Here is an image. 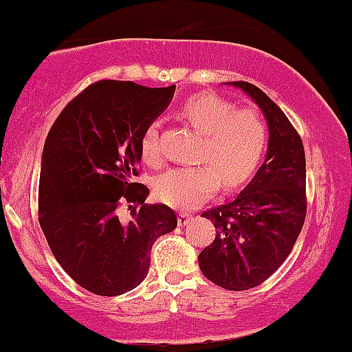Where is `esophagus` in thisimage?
I'll return each instance as SVG.
<instances>
[{"label": "esophagus", "instance_id": "esophagus-1", "mask_svg": "<svg viewBox=\"0 0 352 352\" xmlns=\"http://www.w3.org/2000/svg\"><path fill=\"white\" fill-rule=\"evenodd\" d=\"M190 220H192V214H189V213H180L179 214V225H180V227H186V225L189 223Z\"/></svg>", "mask_w": 352, "mask_h": 352}]
</instances>
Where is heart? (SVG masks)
<instances>
[{
    "instance_id": "obj_1",
    "label": "heart",
    "mask_w": 352,
    "mask_h": 352,
    "mask_svg": "<svg viewBox=\"0 0 352 352\" xmlns=\"http://www.w3.org/2000/svg\"><path fill=\"white\" fill-rule=\"evenodd\" d=\"M180 117L204 141L197 165L175 166L153 180L155 196L173 208H194L223 187H237L254 173L267 149V124L254 110H237L235 103L213 93L196 94L180 108ZM142 158L162 162L158 125L151 124L141 138Z\"/></svg>"
}]
</instances>
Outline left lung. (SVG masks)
Listing matches in <instances>:
<instances>
[{
  "label": "left lung",
  "instance_id": "obj_1",
  "mask_svg": "<svg viewBox=\"0 0 352 352\" xmlns=\"http://www.w3.org/2000/svg\"><path fill=\"white\" fill-rule=\"evenodd\" d=\"M248 94L268 125L265 162L227 204L201 217L214 225V241L199 252L204 277L228 291L263 284L294 248L306 217L302 141L284 111L249 82H227Z\"/></svg>",
  "mask_w": 352,
  "mask_h": 352
}]
</instances>
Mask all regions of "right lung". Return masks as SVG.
<instances>
[{
	"mask_svg": "<svg viewBox=\"0 0 352 352\" xmlns=\"http://www.w3.org/2000/svg\"><path fill=\"white\" fill-rule=\"evenodd\" d=\"M175 85L100 80L67 104L41 160L39 223L61 268L85 291L120 296L149 270V251L177 227L175 211L146 204L134 182L141 138L168 108ZM129 204L131 217L120 208Z\"/></svg>",
	"mask_w": 352,
	"mask_h": 352,
	"instance_id": "obj_1",
	"label": "right lung"
}]
</instances>
